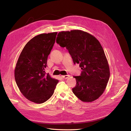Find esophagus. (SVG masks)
<instances>
[{"label": "esophagus", "mask_w": 131, "mask_h": 131, "mask_svg": "<svg viewBox=\"0 0 131 131\" xmlns=\"http://www.w3.org/2000/svg\"><path fill=\"white\" fill-rule=\"evenodd\" d=\"M69 75H62V77L64 79H67L69 77Z\"/></svg>", "instance_id": "esophagus-1"}]
</instances>
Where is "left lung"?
Returning <instances> with one entry per match:
<instances>
[{
    "mask_svg": "<svg viewBox=\"0 0 131 131\" xmlns=\"http://www.w3.org/2000/svg\"><path fill=\"white\" fill-rule=\"evenodd\" d=\"M56 42L66 47L74 64L82 69L80 76H75L77 85L73 92L85 102L96 100L103 93L110 77L108 61L97 39L81 30L59 32Z\"/></svg>",
    "mask_w": 131,
    "mask_h": 131,
    "instance_id": "left-lung-1",
    "label": "left lung"
}]
</instances>
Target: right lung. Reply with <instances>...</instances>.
<instances>
[{"label":"right lung","mask_w":131,"mask_h":131,"mask_svg":"<svg viewBox=\"0 0 131 131\" xmlns=\"http://www.w3.org/2000/svg\"><path fill=\"white\" fill-rule=\"evenodd\" d=\"M57 34L43 33L30 39L23 49L16 65L15 79L19 91L35 103L48 100L58 82L45 71Z\"/></svg>","instance_id":"obj_1"}]
</instances>
